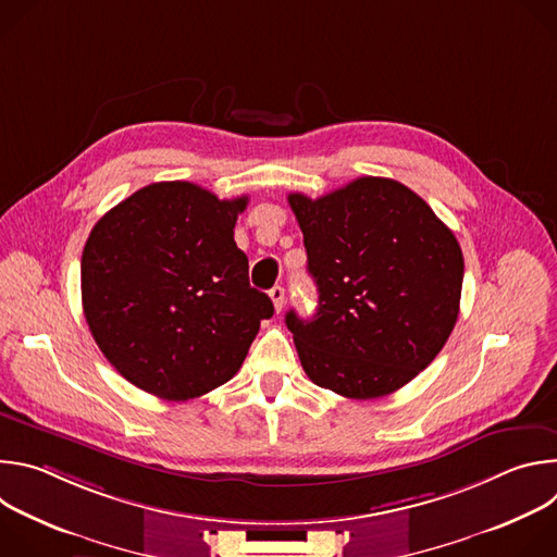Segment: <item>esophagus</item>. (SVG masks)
I'll return each instance as SVG.
<instances>
[{"mask_svg":"<svg viewBox=\"0 0 557 557\" xmlns=\"http://www.w3.org/2000/svg\"><path fill=\"white\" fill-rule=\"evenodd\" d=\"M269 297H271L275 310L280 312V310L284 308V288H282V286H273V288L269 290Z\"/></svg>","mask_w":557,"mask_h":557,"instance_id":"obj_1","label":"esophagus"}]
</instances>
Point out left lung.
Masks as SVG:
<instances>
[{
    "label": "left lung",
    "mask_w": 557,
    "mask_h": 557,
    "mask_svg": "<svg viewBox=\"0 0 557 557\" xmlns=\"http://www.w3.org/2000/svg\"><path fill=\"white\" fill-rule=\"evenodd\" d=\"M320 290L312 320L286 312L304 372L346 399L410 383L458 320L462 251L430 205L363 176L322 198L288 194Z\"/></svg>",
    "instance_id": "left-lung-1"
}]
</instances>
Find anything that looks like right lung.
I'll return each mask as SVG.
<instances>
[{"mask_svg":"<svg viewBox=\"0 0 557 557\" xmlns=\"http://www.w3.org/2000/svg\"><path fill=\"white\" fill-rule=\"evenodd\" d=\"M247 202L220 200L185 181L151 183L90 231L84 314L106 359L132 385L187 401L240 370L260 322L273 314L233 240Z\"/></svg>","mask_w":557,"mask_h":557,"instance_id":"1","label":"right lung"}]
</instances>
